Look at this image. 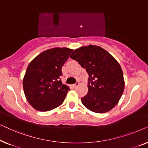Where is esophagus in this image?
I'll return each instance as SVG.
<instances>
[{
  "label": "esophagus",
  "mask_w": 148,
  "mask_h": 148,
  "mask_svg": "<svg viewBox=\"0 0 148 148\" xmlns=\"http://www.w3.org/2000/svg\"><path fill=\"white\" fill-rule=\"evenodd\" d=\"M79 82H76L75 84L73 85V87L74 88H77V86H79Z\"/></svg>",
  "instance_id": "1"
}]
</instances>
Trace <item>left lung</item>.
<instances>
[{
	"label": "left lung",
	"instance_id": "obj_1",
	"mask_svg": "<svg viewBox=\"0 0 148 148\" xmlns=\"http://www.w3.org/2000/svg\"><path fill=\"white\" fill-rule=\"evenodd\" d=\"M70 58L76 60L89 75L88 92L82 98L92 112L105 113L118 104L125 88L122 69L111 54L98 46L75 50Z\"/></svg>",
	"mask_w": 148,
	"mask_h": 148
}]
</instances>
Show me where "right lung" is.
Here are the masks:
<instances>
[{
	"label": "right lung",
	"instance_id": "add662e5",
	"mask_svg": "<svg viewBox=\"0 0 148 148\" xmlns=\"http://www.w3.org/2000/svg\"><path fill=\"white\" fill-rule=\"evenodd\" d=\"M73 50L54 48L30 62L23 79L24 94L36 110L46 112L62 104L69 88L62 84V66Z\"/></svg>",
	"mask_w": 148,
	"mask_h": 148
}]
</instances>
